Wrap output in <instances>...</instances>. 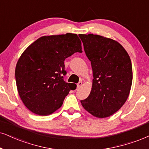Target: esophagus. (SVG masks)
<instances>
[{
  "label": "esophagus",
  "instance_id": "1",
  "mask_svg": "<svg viewBox=\"0 0 149 149\" xmlns=\"http://www.w3.org/2000/svg\"><path fill=\"white\" fill-rule=\"evenodd\" d=\"M81 85H82V82L79 81L77 84V88H79L81 86Z\"/></svg>",
  "mask_w": 149,
  "mask_h": 149
}]
</instances>
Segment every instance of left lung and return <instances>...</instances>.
<instances>
[{"label": "left lung", "mask_w": 149, "mask_h": 149, "mask_svg": "<svg viewBox=\"0 0 149 149\" xmlns=\"http://www.w3.org/2000/svg\"><path fill=\"white\" fill-rule=\"evenodd\" d=\"M91 62L93 80L89 96L81 100L93 116L104 118L120 109L129 95L133 69L129 55L118 42L97 34H79Z\"/></svg>", "instance_id": "1"}]
</instances>
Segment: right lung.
Returning <instances> with one entry per match:
<instances>
[{
	"mask_svg": "<svg viewBox=\"0 0 149 149\" xmlns=\"http://www.w3.org/2000/svg\"><path fill=\"white\" fill-rule=\"evenodd\" d=\"M75 52H82L81 42L75 34L42 36L24 51L16 66L15 77L19 96L25 106L39 115L58 109L74 84L63 76L64 61Z\"/></svg>",
	"mask_w": 149,
	"mask_h": 149,
	"instance_id": "add662e5",
	"label": "right lung"
}]
</instances>
